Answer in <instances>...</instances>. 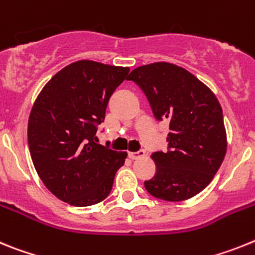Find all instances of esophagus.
I'll return each mask as SVG.
<instances>
[{
  "mask_svg": "<svg viewBox=\"0 0 255 255\" xmlns=\"http://www.w3.org/2000/svg\"><path fill=\"white\" fill-rule=\"evenodd\" d=\"M128 156H129L132 160H136V159L141 158V156H145V151H143V150H138V151L134 152H128Z\"/></svg>",
  "mask_w": 255,
  "mask_h": 255,
  "instance_id": "1",
  "label": "esophagus"
}]
</instances>
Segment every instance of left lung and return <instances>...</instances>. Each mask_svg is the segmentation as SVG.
<instances>
[{"label":"left lung","mask_w":255,"mask_h":255,"mask_svg":"<svg viewBox=\"0 0 255 255\" xmlns=\"http://www.w3.org/2000/svg\"><path fill=\"white\" fill-rule=\"evenodd\" d=\"M156 121L169 122L168 150L152 152L156 172L145 181L155 198L182 201L213 180L226 155L223 113L214 94L186 69L169 63L138 66L130 72Z\"/></svg>","instance_id":"left-lung-1"}]
</instances>
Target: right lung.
Segmentation results:
<instances>
[{
	"mask_svg": "<svg viewBox=\"0 0 255 255\" xmlns=\"http://www.w3.org/2000/svg\"><path fill=\"white\" fill-rule=\"evenodd\" d=\"M129 68L81 60L55 74L28 122V145L39 178L60 200L90 207L108 198L127 152L97 143L113 92Z\"/></svg>",
	"mask_w": 255,
	"mask_h": 255,
	"instance_id": "obj_1",
	"label": "right lung"
}]
</instances>
